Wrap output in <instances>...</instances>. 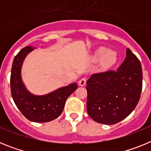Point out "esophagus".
<instances>
[{
    "label": "esophagus",
    "mask_w": 151,
    "mask_h": 151,
    "mask_svg": "<svg viewBox=\"0 0 151 151\" xmlns=\"http://www.w3.org/2000/svg\"><path fill=\"white\" fill-rule=\"evenodd\" d=\"M86 81H87V79L85 78H81V79L79 80V82H78V85H79L80 86H84V85L86 84Z\"/></svg>",
    "instance_id": "obj_1"
}]
</instances>
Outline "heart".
I'll return each instance as SVG.
<instances>
[{"instance_id": "1", "label": "heart", "mask_w": 151, "mask_h": 151, "mask_svg": "<svg viewBox=\"0 0 151 151\" xmlns=\"http://www.w3.org/2000/svg\"><path fill=\"white\" fill-rule=\"evenodd\" d=\"M94 61L100 60L101 67L107 69L112 67L117 61L116 52L113 50H108L105 47H100L92 54Z\"/></svg>"}]
</instances>
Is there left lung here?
Returning a JSON list of instances; mask_svg holds the SVG:
<instances>
[{"label":"left lung","instance_id":"8db88e82","mask_svg":"<svg viewBox=\"0 0 151 151\" xmlns=\"http://www.w3.org/2000/svg\"><path fill=\"white\" fill-rule=\"evenodd\" d=\"M141 63L129 48L116 71L93 74L87 81V111L93 120L113 125L134 110L142 90Z\"/></svg>","mask_w":151,"mask_h":151}]
</instances>
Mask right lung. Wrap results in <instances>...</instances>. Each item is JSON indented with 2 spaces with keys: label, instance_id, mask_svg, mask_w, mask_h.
I'll list each match as a JSON object with an SVG mask.
<instances>
[{
  "label": "right lung",
  "instance_id": "1",
  "mask_svg": "<svg viewBox=\"0 0 151 151\" xmlns=\"http://www.w3.org/2000/svg\"><path fill=\"white\" fill-rule=\"evenodd\" d=\"M34 47L22 48L14 57L10 76V89L13 101L22 115L35 122H47L54 120L63 110L69 96L78 88L76 82L60 88L45 95H35L25 87L21 76L22 63Z\"/></svg>",
  "mask_w": 151,
  "mask_h": 151
}]
</instances>
